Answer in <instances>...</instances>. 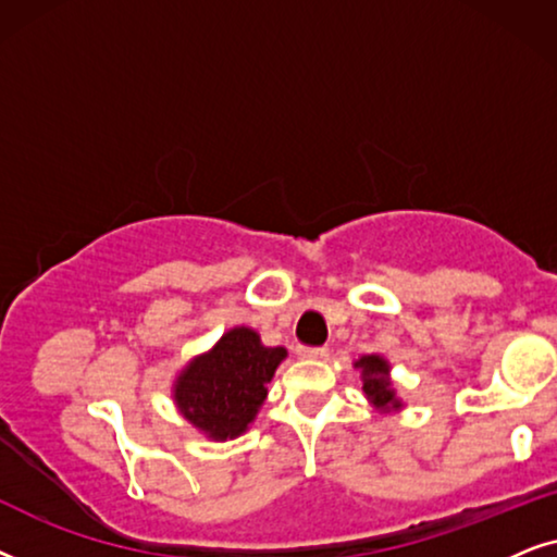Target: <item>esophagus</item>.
Returning <instances> with one entry per match:
<instances>
[{
  "label": "esophagus",
  "mask_w": 557,
  "mask_h": 557,
  "mask_svg": "<svg viewBox=\"0 0 557 557\" xmlns=\"http://www.w3.org/2000/svg\"><path fill=\"white\" fill-rule=\"evenodd\" d=\"M295 354H298L300 359H325V356H329V348H325V346H318V348L298 346V348H295Z\"/></svg>",
  "instance_id": "34e87169"
}]
</instances>
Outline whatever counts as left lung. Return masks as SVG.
Masks as SVG:
<instances>
[{
	"instance_id": "obj_1",
	"label": "left lung",
	"mask_w": 557,
	"mask_h": 557,
	"mask_svg": "<svg viewBox=\"0 0 557 557\" xmlns=\"http://www.w3.org/2000/svg\"><path fill=\"white\" fill-rule=\"evenodd\" d=\"M356 367L364 372V395L372 399L376 407H399V403L395 399V389L387 380V361L380 359V356H361L356 361Z\"/></svg>"
}]
</instances>
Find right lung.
I'll use <instances>...</instances> for the list:
<instances>
[{
	"label": "right lung",
	"instance_id": "right-lung-1",
	"mask_svg": "<svg viewBox=\"0 0 557 557\" xmlns=\"http://www.w3.org/2000/svg\"><path fill=\"white\" fill-rule=\"evenodd\" d=\"M285 356V348L262 346L257 333L244 325L224 333L213 351L198 356L177 376L175 403L183 418L213 441L242 435Z\"/></svg>",
	"mask_w": 557,
	"mask_h": 557
}]
</instances>
